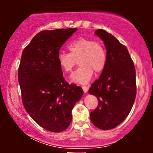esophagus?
I'll use <instances>...</instances> for the list:
<instances>
[{
  "label": "esophagus",
  "instance_id": "34e87169",
  "mask_svg": "<svg viewBox=\"0 0 153 153\" xmlns=\"http://www.w3.org/2000/svg\"><path fill=\"white\" fill-rule=\"evenodd\" d=\"M82 90H83L84 93H87L88 90V88L87 86H82Z\"/></svg>",
  "mask_w": 153,
  "mask_h": 153
}]
</instances>
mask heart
Masks as SVG:
<instances>
[{
  "instance_id": "obj_1",
  "label": "heart",
  "mask_w": 153,
  "mask_h": 153,
  "mask_svg": "<svg viewBox=\"0 0 153 153\" xmlns=\"http://www.w3.org/2000/svg\"><path fill=\"white\" fill-rule=\"evenodd\" d=\"M70 53L57 54V62L63 71L71 72L78 60L80 67L71 76L72 82L86 84L95 72L101 73L106 64V50L101 43L94 39L80 37L71 42L68 46Z\"/></svg>"
}]
</instances>
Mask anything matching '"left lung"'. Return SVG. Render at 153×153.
<instances>
[{"mask_svg":"<svg viewBox=\"0 0 153 153\" xmlns=\"http://www.w3.org/2000/svg\"><path fill=\"white\" fill-rule=\"evenodd\" d=\"M95 34L103 42L107 60L99 79L88 90L99 100L90 118L96 127L108 130L124 122L132 108L136 97V73L127 47L103 29H98Z\"/></svg>","mask_w":153,"mask_h":153,"instance_id":"left-lung-1","label":"left lung"}]
</instances>
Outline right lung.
Returning a JSON list of instances; mask_svg holds the SVG:
<instances>
[{
    "label": "right lung",
    "instance_id": "1",
    "mask_svg": "<svg viewBox=\"0 0 153 153\" xmlns=\"http://www.w3.org/2000/svg\"><path fill=\"white\" fill-rule=\"evenodd\" d=\"M77 30L41 31L21 57L18 75L24 108L40 127L53 132L69 127L73 108L83 94L80 86L65 80L57 59L61 47Z\"/></svg>",
    "mask_w": 153,
    "mask_h": 153
}]
</instances>
